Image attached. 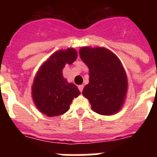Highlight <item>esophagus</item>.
Masks as SVG:
<instances>
[{"instance_id": "1", "label": "esophagus", "mask_w": 157, "mask_h": 157, "mask_svg": "<svg viewBox=\"0 0 157 157\" xmlns=\"http://www.w3.org/2000/svg\"><path fill=\"white\" fill-rule=\"evenodd\" d=\"M78 89H79V90L81 91V92H82V90H83V89H84L83 85H81V86H79Z\"/></svg>"}]
</instances>
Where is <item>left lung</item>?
Segmentation results:
<instances>
[{
  "instance_id": "obj_1",
  "label": "left lung",
  "mask_w": 157,
  "mask_h": 157,
  "mask_svg": "<svg viewBox=\"0 0 157 157\" xmlns=\"http://www.w3.org/2000/svg\"><path fill=\"white\" fill-rule=\"evenodd\" d=\"M81 60L90 69V82L82 94L94 112L101 115L117 113L126 95L127 77L121 61L105 48L82 47Z\"/></svg>"
}]
</instances>
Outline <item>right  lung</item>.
<instances>
[{
  "mask_svg": "<svg viewBox=\"0 0 157 157\" xmlns=\"http://www.w3.org/2000/svg\"><path fill=\"white\" fill-rule=\"evenodd\" d=\"M77 58L74 49L59 50L50 57L38 71L33 86V98L38 110L48 117H56L68 111L72 99L80 94L73 83L63 76L65 64Z\"/></svg>",
  "mask_w": 157,
  "mask_h": 157,
  "instance_id": "1",
  "label": "right lung"
}]
</instances>
